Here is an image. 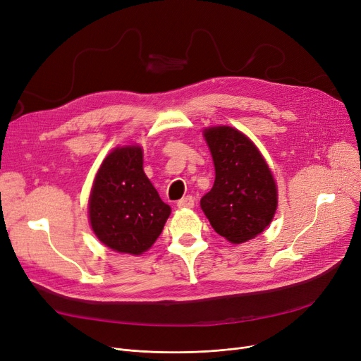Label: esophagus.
Listing matches in <instances>:
<instances>
[{"instance_id": "obj_1", "label": "esophagus", "mask_w": 361, "mask_h": 361, "mask_svg": "<svg viewBox=\"0 0 361 361\" xmlns=\"http://www.w3.org/2000/svg\"><path fill=\"white\" fill-rule=\"evenodd\" d=\"M177 206L180 207V209H185V207L187 209H190V207L195 206V199H193V196H185L177 202Z\"/></svg>"}]
</instances>
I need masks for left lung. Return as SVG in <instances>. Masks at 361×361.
<instances>
[{"label":"left lung","mask_w":361,"mask_h":361,"mask_svg":"<svg viewBox=\"0 0 361 361\" xmlns=\"http://www.w3.org/2000/svg\"><path fill=\"white\" fill-rule=\"evenodd\" d=\"M215 165V183L200 199L212 228L233 244L259 235L272 222L278 190L272 171L256 145L237 128H204Z\"/></svg>","instance_id":"obj_1"}]
</instances>
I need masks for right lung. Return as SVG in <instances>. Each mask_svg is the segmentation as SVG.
Returning <instances> with one entry per match:
<instances>
[{
  "mask_svg": "<svg viewBox=\"0 0 361 361\" xmlns=\"http://www.w3.org/2000/svg\"><path fill=\"white\" fill-rule=\"evenodd\" d=\"M171 207L143 171L140 146L116 147L101 164L89 196L90 226L106 247L139 256L164 230Z\"/></svg>",
  "mask_w": 361,
  "mask_h": 361,
  "instance_id": "obj_1",
  "label": "right lung"
}]
</instances>
